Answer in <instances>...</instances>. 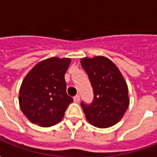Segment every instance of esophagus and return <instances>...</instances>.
Masks as SVG:
<instances>
[{
	"label": "esophagus",
	"mask_w": 157,
	"mask_h": 157,
	"mask_svg": "<svg viewBox=\"0 0 157 157\" xmlns=\"http://www.w3.org/2000/svg\"><path fill=\"white\" fill-rule=\"evenodd\" d=\"M74 101H75V103H79V102H80V96H79V95L75 96V97H74Z\"/></svg>",
	"instance_id": "obj_1"
}]
</instances>
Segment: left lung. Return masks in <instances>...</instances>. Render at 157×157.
<instances>
[{
	"label": "left lung",
	"instance_id": "obj_1",
	"mask_svg": "<svg viewBox=\"0 0 157 157\" xmlns=\"http://www.w3.org/2000/svg\"><path fill=\"white\" fill-rule=\"evenodd\" d=\"M82 67L93 89V101L81 106L93 126L106 128L118 123L129 105L128 89L119 68L109 59L98 56L83 58Z\"/></svg>",
	"mask_w": 157,
	"mask_h": 157
}]
</instances>
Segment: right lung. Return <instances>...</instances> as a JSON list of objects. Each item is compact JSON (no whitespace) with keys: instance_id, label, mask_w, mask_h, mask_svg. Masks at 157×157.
Instances as JSON below:
<instances>
[{"instance_id":"add662e5","label":"right lung","mask_w":157,"mask_h":157,"mask_svg":"<svg viewBox=\"0 0 157 157\" xmlns=\"http://www.w3.org/2000/svg\"><path fill=\"white\" fill-rule=\"evenodd\" d=\"M71 59L52 57L35 66L22 82L19 105L28 119L40 126L59 123L73 98L67 94L65 74Z\"/></svg>"}]
</instances>
